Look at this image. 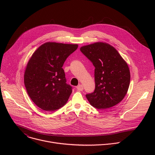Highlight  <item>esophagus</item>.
Here are the masks:
<instances>
[{"label":"esophagus","instance_id":"34e87169","mask_svg":"<svg viewBox=\"0 0 155 155\" xmlns=\"http://www.w3.org/2000/svg\"><path fill=\"white\" fill-rule=\"evenodd\" d=\"M77 89L78 91H82V90H83V86L81 84H79L78 86H77Z\"/></svg>","mask_w":155,"mask_h":155}]
</instances>
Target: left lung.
<instances>
[{"mask_svg":"<svg viewBox=\"0 0 155 155\" xmlns=\"http://www.w3.org/2000/svg\"><path fill=\"white\" fill-rule=\"evenodd\" d=\"M95 67V90L86 97L97 109H107L120 103L130 84L128 65L118 51L105 42H96L80 48Z\"/></svg>","mask_w":155,"mask_h":155,"instance_id":"obj_1","label":"left lung"}]
</instances>
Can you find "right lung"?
Listing matches in <instances>:
<instances>
[{"label": "right lung", "instance_id": "right-lung-1", "mask_svg": "<svg viewBox=\"0 0 155 155\" xmlns=\"http://www.w3.org/2000/svg\"><path fill=\"white\" fill-rule=\"evenodd\" d=\"M78 48L77 44L47 42L32 54L26 65L24 82L34 104L47 112L64 106L72 92L66 83L62 65Z\"/></svg>", "mask_w": 155, "mask_h": 155}]
</instances>
